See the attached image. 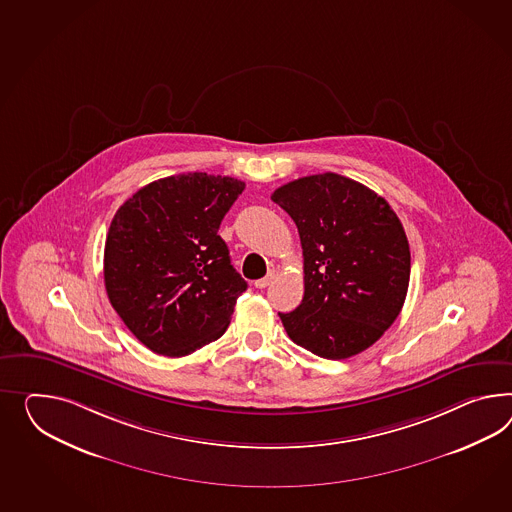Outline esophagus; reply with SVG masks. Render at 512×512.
I'll return each mask as SVG.
<instances>
[{
    "mask_svg": "<svg viewBox=\"0 0 512 512\" xmlns=\"http://www.w3.org/2000/svg\"><path fill=\"white\" fill-rule=\"evenodd\" d=\"M273 278H275V275H273V273H269V275L263 276L260 280H256V282H254V286L258 289L267 288V286L273 282Z\"/></svg>",
    "mask_w": 512,
    "mask_h": 512,
    "instance_id": "obj_1",
    "label": "esophagus"
}]
</instances>
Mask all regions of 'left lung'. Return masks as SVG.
I'll return each mask as SVG.
<instances>
[{"label":"left lung","instance_id":"8db88e82","mask_svg":"<svg viewBox=\"0 0 512 512\" xmlns=\"http://www.w3.org/2000/svg\"><path fill=\"white\" fill-rule=\"evenodd\" d=\"M297 224L304 297L278 314L289 338L328 360L366 351L392 327L410 280V249L390 204L334 172L304 176L271 195Z\"/></svg>","mask_w":512,"mask_h":512}]
</instances>
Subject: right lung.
I'll use <instances>...</instances> for the list:
<instances>
[{
  "label": "right lung",
  "instance_id": "add662e5",
  "mask_svg": "<svg viewBox=\"0 0 512 512\" xmlns=\"http://www.w3.org/2000/svg\"><path fill=\"white\" fill-rule=\"evenodd\" d=\"M245 182L187 172L145 185L118 208L105 239L111 306L163 356L195 353L230 325L247 282L219 236Z\"/></svg>",
  "mask_w": 512,
  "mask_h": 512
}]
</instances>
